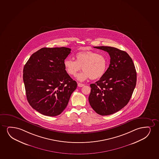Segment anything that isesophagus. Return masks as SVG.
<instances>
[{
  "mask_svg": "<svg viewBox=\"0 0 159 159\" xmlns=\"http://www.w3.org/2000/svg\"><path fill=\"white\" fill-rule=\"evenodd\" d=\"M78 87H81L84 86V84H81V83H78Z\"/></svg>",
  "mask_w": 159,
  "mask_h": 159,
  "instance_id": "esophagus-1",
  "label": "esophagus"
}]
</instances>
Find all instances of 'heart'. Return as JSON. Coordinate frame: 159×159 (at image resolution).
<instances>
[{
  "label": "heart",
  "mask_w": 159,
  "mask_h": 159,
  "mask_svg": "<svg viewBox=\"0 0 159 159\" xmlns=\"http://www.w3.org/2000/svg\"><path fill=\"white\" fill-rule=\"evenodd\" d=\"M75 61L70 58L64 60V67L66 72L72 76H76L82 68L84 71L77 76V79L81 81L89 78L92 80L100 79L107 69V58L96 52H80L75 54Z\"/></svg>",
  "instance_id": "heart-1"
}]
</instances>
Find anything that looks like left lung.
<instances>
[{"label":"left lung","instance_id":"1","mask_svg":"<svg viewBox=\"0 0 159 159\" xmlns=\"http://www.w3.org/2000/svg\"><path fill=\"white\" fill-rule=\"evenodd\" d=\"M94 48L108 52L111 60L103 76L90 85L89 102L97 113L108 116L121 109L130 100L136 86V70L126 52L109 46Z\"/></svg>","mask_w":159,"mask_h":159}]
</instances>
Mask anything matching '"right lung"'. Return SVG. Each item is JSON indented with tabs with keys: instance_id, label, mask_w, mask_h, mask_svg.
I'll list each match as a JSON object with an SVG mask.
<instances>
[{
	"instance_id": "add662e5",
	"label": "right lung",
	"mask_w": 159,
	"mask_h": 159,
	"mask_svg": "<svg viewBox=\"0 0 159 159\" xmlns=\"http://www.w3.org/2000/svg\"><path fill=\"white\" fill-rule=\"evenodd\" d=\"M71 49L42 48L30 57L23 69L29 104L44 116H54L67 105L77 83L66 72L64 61Z\"/></svg>"
}]
</instances>
